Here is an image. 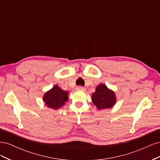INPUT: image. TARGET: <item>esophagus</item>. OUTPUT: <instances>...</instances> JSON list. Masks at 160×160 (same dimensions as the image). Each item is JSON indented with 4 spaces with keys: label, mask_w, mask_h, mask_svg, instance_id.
Instances as JSON below:
<instances>
[{
    "label": "esophagus",
    "mask_w": 160,
    "mask_h": 160,
    "mask_svg": "<svg viewBox=\"0 0 160 160\" xmlns=\"http://www.w3.org/2000/svg\"><path fill=\"white\" fill-rule=\"evenodd\" d=\"M76 90L77 91H85V88H83V87L79 86V87H77Z\"/></svg>",
    "instance_id": "esophagus-1"
}]
</instances>
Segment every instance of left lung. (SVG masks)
<instances>
[{
  "label": "left lung",
  "instance_id": "left-lung-1",
  "mask_svg": "<svg viewBox=\"0 0 160 160\" xmlns=\"http://www.w3.org/2000/svg\"><path fill=\"white\" fill-rule=\"evenodd\" d=\"M92 102L98 110L110 109L117 101L115 92L109 89L106 85L101 83L96 87L95 91L91 95Z\"/></svg>",
  "mask_w": 160,
  "mask_h": 160
}]
</instances>
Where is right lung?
<instances>
[{"label": "right lung", "instance_id": "right-lung-1", "mask_svg": "<svg viewBox=\"0 0 160 160\" xmlns=\"http://www.w3.org/2000/svg\"><path fill=\"white\" fill-rule=\"evenodd\" d=\"M68 91L62 90L57 85H55L45 92L42 97V101L47 108L56 110L63 106L66 101H68Z\"/></svg>", "mask_w": 160, "mask_h": 160}]
</instances>
